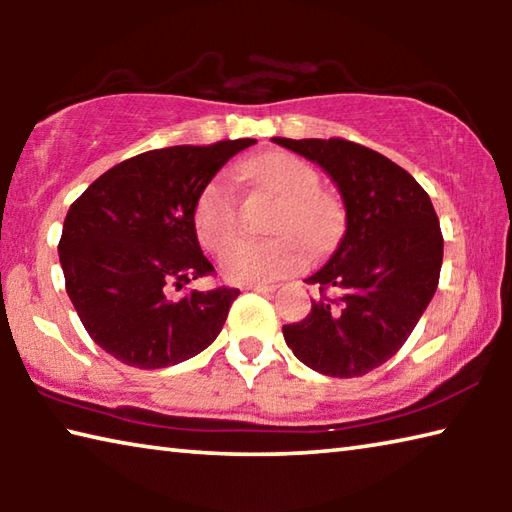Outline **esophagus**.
<instances>
[{
  "mask_svg": "<svg viewBox=\"0 0 512 512\" xmlns=\"http://www.w3.org/2000/svg\"><path fill=\"white\" fill-rule=\"evenodd\" d=\"M246 291H259V293H268V291H275L273 284H246L244 287Z\"/></svg>",
  "mask_w": 512,
  "mask_h": 512,
  "instance_id": "1",
  "label": "esophagus"
}]
</instances>
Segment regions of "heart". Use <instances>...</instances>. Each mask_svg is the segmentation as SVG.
Here are the masks:
<instances>
[{"instance_id":"heart-1","label":"heart","mask_w":512,"mask_h":512,"mask_svg":"<svg viewBox=\"0 0 512 512\" xmlns=\"http://www.w3.org/2000/svg\"><path fill=\"white\" fill-rule=\"evenodd\" d=\"M241 176L259 189L280 196L268 241H235L221 253L225 280L237 284H264L298 273L311 253H323L341 237L343 210L332 194L318 189V171L291 153H266L248 160ZM194 230L201 246L221 250L235 237L237 198L225 178H214L194 207Z\"/></svg>"}]
</instances>
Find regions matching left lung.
I'll return each instance as SVG.
<instances>
[{
  "label": "left lung",
  "instance_id": "1",
  "mask_svg": "<svg viewBox=\"0 0 512 512\" xmlns=\"http://www.w3.org/2000/svg\"><path fill=\"white\" fill-rule=\"evenodd\" d=\"M275 144L316 162L339 187L345 235L329 262L307 277L320 300L284 341L311 370L361 377L409 339L433 298L443 266V232L431 198L386 155L341 137ZM335 289L336 299L326 291Z\"/></svg>",
  "mask_w": 512,
  "mask_h": 512
}]
</instances>
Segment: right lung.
<instances>
[{"label": "right lung", "instance_id": "obj_1", "mask_svg": "<svg viewBox=\"0 0 512 512\" xmlns=\"http://www.w3.org/2000/svg\"><path fill=\"white\" fill-rule=\"evenodd\" d=\"M257 140L169 146L99 176L69 207L58 255L85 332L110 357L140 370L176 366L203 352L239 289L173 296L210 275L194 207L225 162Z\"/></svg>", "mask_w": 512, "mask_h": 512}]
</instances>
